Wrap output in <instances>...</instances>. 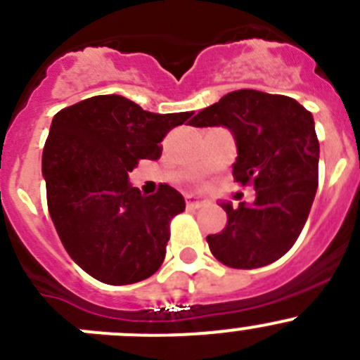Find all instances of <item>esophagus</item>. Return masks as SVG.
Here are the masks:
<instances>
[{
  "instance_id": "1",
  "label": "esophagus",
  "mask_w": 360,
  "mask_h": 360,
  "mask_svg": "<svg viewBox=\"0 0 360 360\" xmlns=\"http://www.w3.org/2000/svg\"><path fill=\"white\" fill-rule=\"evenodd\" d=\"M186 203L189 208H201V207H205V205H208V200L207 198H201V196H187Z\"/></svg>"
}]
</instances>
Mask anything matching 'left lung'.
I'll return each instance as SVG.
<instances>
[{"mask_svg": "<svg viewBox=\"0 0 360 360\" xmlns=\"http://www.w3.org/2000/svg\"><path fill=\"white\" fill-rule=\"evenodd\" d=\"M193 127H228L237 141L233 178L255 186L256 198L233 208L208 235L212 255L231 269H259L292 249L309 215L318 187V145L313 115L295 98L237 90L191 120Z\"/></svg>", "mask_w": 360, "mask_h": 360, "instance_id": "obj_1", "label": "left lung"}]
</instances>
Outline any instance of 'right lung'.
Masks as SVG:
<instances>
[{"mask_svg":"<svg viewBox=\"0 0 360 360\" xmlns=\"http://www.w3.org/2000/svg\"><path fill=\"white\" fill-rule=\"evenodd\" d=\"M193 112L157 115L122 95H97L56 112L42 153L47 208L68 256L105 285H132L159 270L182 194L160 184L143 196L129 184L141 159Z\"/></svg>","mask_w":360,"mask_h":360,"instance_id":"right-lung-1","label":"right lung"}]
</instances>
